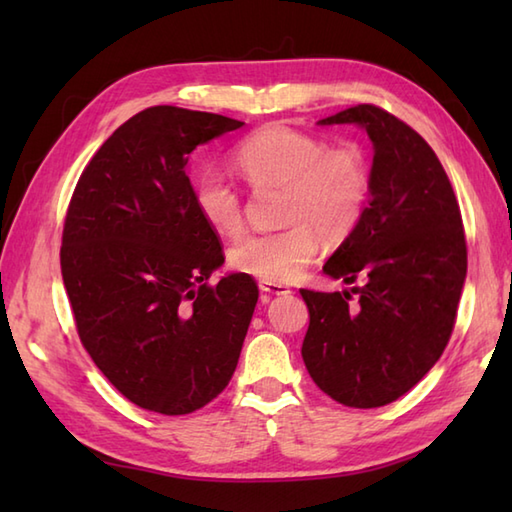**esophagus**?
<instances>
[{"label": "esophagus", "mask_w": 512, "mask_h": 512, "mask_svg": "<svg viewBox=\"0 0 512 512\" xmlns=\"http://www.w3.org/2000/svg\"><path fill=\"white\" fill-rule=\"evenodd\" d=\"M259 290L264 292L266 297H273V295H290V286L284 284H275V281H259Z\"/></svg>", "instance_id": "34e87169"}]
</instances>
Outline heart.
Listing matches in <instances>:
<instances>
[{"label":"heart","mask_w":512,"mask_h":512,"mask_svg":"<svg viewBox=\"0 0 512 512\" xmlns=\"http://www.w3.org/2000/svg\"><path fill=\"white\" fill-rule=\"evenodd\" d=\"M235 165L253 189L284 187L281 222L288 224L235 242L228 262L237 273L286 284L317 257L321 235L341 242L365 213L369 173L354 145L328 149L317 136L268 125L235 149ZM193 202L220 235L231 237L244 228L242 198L222 173L202 171L193 184Z\"/></svg>","instance_id":"1"}]
</instances>
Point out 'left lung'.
Wrapping results in <instances>:
<instances>
[{
  "mask_svg": "<svg viewBox=\"0 0 512 512\" xmlns=\"http://www.w3.org/2000/svg\"><path fill=\"white\" fill-rule=\"evenodd\" d=\"M319 125H358L372 140L369 202L323 273L361 288L301 290L310 325L301 356L314 383L345 407L398 400L438 363L466 279V239L451 182L418 132L376 105Z\"/></svg>",
  "mask_w": 512,
  "mask_h": 512,
  "instance_id": "left-lung-1",
  "label": "left lung"
}]
</instances>
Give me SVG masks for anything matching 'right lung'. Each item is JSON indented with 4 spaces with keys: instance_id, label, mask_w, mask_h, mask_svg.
Segmentation results:
<instances>
[{
    "instance_id": "add662e5",
    "label": "right lung",
    "mask_w": 512,
    "mask_h": 512,
    "mask_svg": "<svg viewBox=\"0 0 512 512\" xmlns=\"http://www.w3.org/2000/svg\"><path fill=\"white\" fill-rule=\"evenodd\" d=\"M242 125L143 110L96 151L65 215L61 275L81 343L127 400L165 416L228 385L259 297L244 273L206 284L224 255L187 176L195 147Z\"/></svg>"
}]
</instances>
